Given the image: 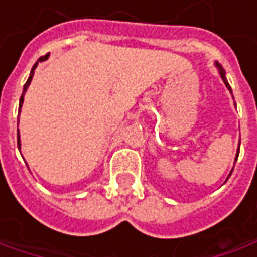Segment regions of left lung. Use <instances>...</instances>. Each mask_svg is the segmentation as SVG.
<instances>
[{
  "label": "left lung",
  "mask_w": 257,
  "mask_h": 257,
  "mask_svg": "<svg viewBox=\"0 0 257 257\" xmlns=\"http://www.w3.org/2000/svg\"><path fill=\"white\" fill-rule=\"evenodd\" d=\"M214 64H216V67H217V69H218V73H220V76H221L223 82H224V84H226V87L229 89L230 93H231V87H230L229 82H227V77H226V72H224V69H223V67H221V66H220V64H218L217 62L214 63ZM234 106H236V103H234ZM239 151H240V142H239V148H237V154H236V158H234V162L237 161V157H239ZM231 173H233V170L230 171L229 177H230V175H231ZM229 177H227V180H229Z\"/></svg>",
  "instance_id": "obj_1"
}]
</instances>
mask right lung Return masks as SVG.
<instances>
[{
  "label": "right lung",
  "mask_w": 257,
  "mask_h": 257,
  "mask_svg": "<svg viewBox=\"0 0 257 257\" xmlns=\"http://www.w3.org/2000/svg\"><path fill=\"white\" fill-rule=\"evenodd\" d=\"M49 56H50V54H46V56L40 57L39 60L36 62V64L33 66V69H31V72H30V76H28L27 82H26L24 87H23V95H21V97H20V105H18V115H20V112H21V106H23V102H24V95H26L28 86H30V83H31V79H33V76H34V70H36V67L39 66L40 62H46V60L49 59ZM17 125H18V122H17ZM17 145H18V150L21 151V140H20V131H18V128H17Z\"/></svg>",
  "instance_id": "1"
}]
</instances>
